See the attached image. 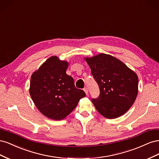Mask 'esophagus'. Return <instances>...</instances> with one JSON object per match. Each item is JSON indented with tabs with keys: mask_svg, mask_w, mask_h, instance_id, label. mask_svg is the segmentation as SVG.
Instances as JSON below:
<instances>
[{
	"mask_svg": "<svg viewBox=\"0 0 159 159\" xmlns=\"http://www.w3.org/2000/svg\"><path fill=\"white\" fill-rule=\"evenodd\" d=\"M84 91H85V93H86V95H88V88H87V87H85L84 89Z\"/></svg>",
	"mask_w": 159,
	"mask_h": 159,
	"instance_id": "esophagus-1",
	"label": "esophagus"
}]
</instances>
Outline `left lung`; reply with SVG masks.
Returning a JSON list of instances; mask_svg holds the SVG:
<instances>
[{"label":"left lung","instance_id":"8db88e82","mask_svg":"<svg viewBox=\"0 0 159 159\" xmlns=\"http://www.w3.org/2000/svg\"><path fill=\"white\" fill-rule=\"evenodd\" d=\"M85 60L100 91L99 97L91 99L98 111L108 119L125 113L137 98V74L110 55L100 54Z\"/></svg>","mask_w":159,"mask_h":159}]
</instances>
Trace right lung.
Returning a JSON list of instances; mask_svg holds the SVG:
<instances>
[{"label": "right lung", "instance_id": "right-lung-1", "mask_svg": "<svg viewBox=\"0 0 159 159\" xmlns=\"http://www.w3.org/2000/svg\"><path fill=\"white\" fill-rule=\"evenodd\" d=\"M68 66L67 61L52 56L31 77L32 99L43 115L54 120L65 118L85 96L82 89L75 88L73 78L66 74Z\"/></svg>", "mask_w": 159, "mask_h": 159}]
</instances>
